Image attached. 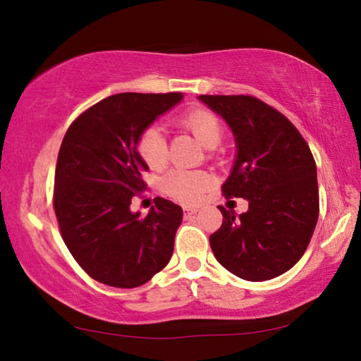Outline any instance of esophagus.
<instances>
[{"mask_svg": "<svg viewBox=\"0 0 361 361\" xmlns=\"http://www.w3.org/2000/svg\"><path fill=\"white\" fill-rule=\"evenodd\" d=\"M183 212H185V218H189L191 215H195V213H197V210L189 209V207H185V209H183Z\"/></svg>", "mask_w": 361, "mask_h": 361, "instance_id": "1", "label": "esophagus"}]
</instances>
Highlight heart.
I'll return each mask as SVG.
<instances>
[{
    "label": "heart",
    "mask_w": 361,
    "mask_h": 361,
    "mask_svg": "<svg viewBox=\"0 0 361 361\" xmlns=\"http://www.w3.org/2000/svg\"><path fill=\"white\" fill-rule=\"evenodd\" d=\"M181 129L192 133L194 138L207 149H215L223 142L224 126L216 114L209 109L195 108L176 119ZM137 152L149 169H161L167 159V142L157 126L143 130L137 142ZM213 186L212 175L200 170L176 169L169 172L161 181L164 194L176 202L192 205L200 202L202 195Z\"/></svg>",
    "instance_id": "obj_1"
}]
</instances>
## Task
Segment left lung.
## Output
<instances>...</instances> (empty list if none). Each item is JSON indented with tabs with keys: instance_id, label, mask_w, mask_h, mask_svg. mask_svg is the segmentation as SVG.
<instances>
[{
	"instance_id": "obj_1",
	"label": "left lung",
	"mask_w": 361,
	"mask_h": 361,
	"mask_svg": "<svg viewBox=\"0 0 361 361\" xmlns=\"http://www.w3.org/2000/svg\"><path fill=\"white\" fill-rule=\"evenodd\" d=\"M228 122L237 157L221 186L243 197L235 216L219 205L223 224L210 235L219 264L250 282L282 276L301 259L319 219V185L312 152L288 118L252 95H199Z\"/></svg>"
}]
</instances>
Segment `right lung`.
<instances>
[{"instance_id": "add662e5", "label": "right lung", "mask_w": 361, "mask_h": 361, "mask_svg": "<svg viewBox=\"0 0 361 361\" xmlns=\"http://www.w3.org/2000/svg\"><path fill=\"white\" fill-rule=\"evenodd\" d=\"M181 99V92L116 94L85 109L65 133L54 210L65 245L97 282L135 288L172 258L181 207L156 197L142 216L130 204L145 191L142 172L148 170L138 138Z\"/></svg>"}]
</instances>
